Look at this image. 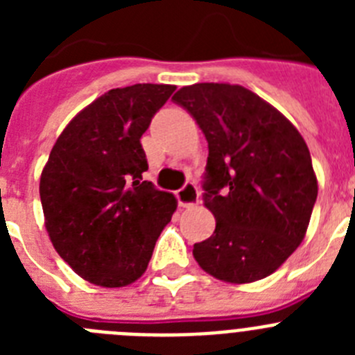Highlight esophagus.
Returning <instances> with one entry per match:
<instances>
[{
	"label": "esophagus",
	"mask_w": 355,
	"mask_h": 355,
	"mask_svg": "<svg viewBox=\"0 0 355 355\" xmlns=\"http://www.w3.org/2000/svg\"><path fill=\"white\" fill-rule=\"evenodd\" d=\"M178 202L183 208H192L199 202V190L193 183H184V187L181 190H178Z\"/></svg>",
	"instance_id": "esophagus-1"
}]
</instances>
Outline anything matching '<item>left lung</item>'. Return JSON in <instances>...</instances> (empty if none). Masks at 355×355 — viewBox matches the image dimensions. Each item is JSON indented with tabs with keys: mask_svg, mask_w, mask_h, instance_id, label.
I'll return each mask as SVG.
<instances>
[{
	"mask_svg": "<svg viewBox=\"0 0 355 355\" xmlns=\"http://www.w3.org/2000/svg\"><path fill=\"white\" fill-rule=\"evenodd\" d=\"M172 101L208 140L205 206L215 233L193 245L205 272L225 283L274 274L304 240L318 196L302 135L241 85L196 83Z\"/></svg>",
	"mask_w": 355,
	"mask_h": 355,
	"instance_id": "obj_1",
	"label": "left lung"
}]
</instances>
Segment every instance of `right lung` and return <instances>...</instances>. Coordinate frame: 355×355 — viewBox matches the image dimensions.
I'll return each instance as SVG.
<instances>
[{
  "instance_id": "add662e5",
  "label": "right lung",
  "mask_w": 355,
  "mask_h": 355,
  "mask_svg": "<svg viewBox=\"0 0 355 355\" xmlns=\"http://www.w3.org/2000/svg\"><path fill=\"white\" fill-rule=\"evenodd\" d=\"M174 85L112 89L83 108L40 175L46 229L60 258L89 283L121 288L146 272L178 200L150 181L140 139Z\"/></svg>"
}]
</instances>
